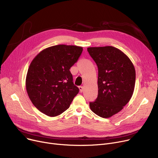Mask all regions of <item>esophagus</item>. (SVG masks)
I'll return each mask as SVG.
<instances>
[{"mask_svg": "<svg viewBox=\"0 0 158 158\" xmlns=\"http://www.w3.org/2000/svg\"><path fill=\"white\" fill-rule=\"evenodd\" d=\"M79 91H80V92H83V89H84V88L82 87V86H79Z\"/></svg>", "mask_w": 158, "mask_h": 158, "instance_id": "obj_1", "label": "esophagus"}]
</instances>
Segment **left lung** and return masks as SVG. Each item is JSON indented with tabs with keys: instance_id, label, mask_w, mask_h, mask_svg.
Segmentation results:
<instances>
[{
	"instance_id": "8db88e82",
	"label": "left lung",
	"mask_w": 158,
	"mask_h": 158,
	"mask_svg": "<svg viewBox=\"0 0 158 158\" xmlns=\"http://www.w3.org/2000/svg\"><path fill=\"white\" fill-rule=\"evenodd\" d=\"M98 67V97L89 103L94 113L107 118L118 113L134 92L136 72L129 57L112 46L88 47Z\"/></svg>"
}]
</instances>
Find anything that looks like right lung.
<instances>
[{
	"instance_id": "add662e5",
	"label": "right lung",
	"mask_w": 158,
	"mask_h": 158,
	"mask_svg": "<svg viewBox=\"0 0 158 158\" xmlns=\"http://www.w3.org/2000/svg\"><path fill=\"white\" fill-rule=\"evenodd\" d=\"M82 47L57 45L44 49L31 61L26 87L31 101L49 117L60 115L70 107L79 88L70 69L82 52Z\"/></svg>"
}]
</instances>
